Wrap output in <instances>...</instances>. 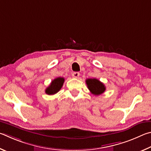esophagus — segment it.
<instances>
[{
	"label": "esophagus",
	"instance_id": "1",
	"mask_svg": "<svg viewBox=\"0 0 151 151\" xmlns=\"http://www.w3.org/2000/svg\"><path fill=\"white\" fill-rule=\"evenodd\" d=\"M80 76V73L79 72H73L72 73V77L74 78H78Z\"/></svg>",
	"mask_w": 151,
	"mask_h": 151
}]
</instances>
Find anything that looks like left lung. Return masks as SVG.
Masks as SVG:
<instances>
[{
    "mask_svg": "<svg viewBox=\"0 0 151 151\" xmlns=\"http://www.w3.org/2000/svg\"><path fill=\"white\" fill-rule=\"evenodd\" d=\"M86 82L89 91L95 96H99L104 93L106 89L104 84L97 79H87Z\"/></svg>",
    "mask_w": 151,
    "mask_h": 151,
    "instance_id": "obj_1",
    "label": "left lung"
}]
</instances>
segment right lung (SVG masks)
I'll return each mask as SVG.
<instances>
[{"instance_id": "add662e5", "label": "right lung", "mask_w": 151, "mask_h": 151, "mask_svg": "<svg viewBox=\"0 0 151 151\" xmlns=\"http://www.w3.org/2000/svg\"><path fill=\"white\" fill-rule=\"evenodd\" d=\"M63 78H57L53 80L50 85L46 89V93L47 95H54L59 91L64 82Z\"/></svg>"}]
</instances>
